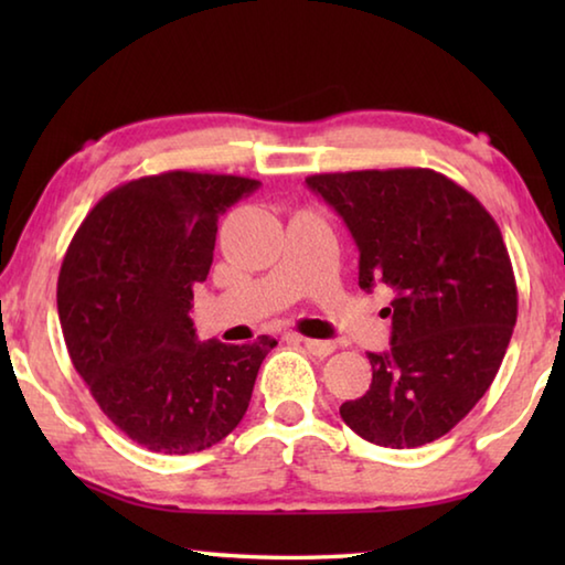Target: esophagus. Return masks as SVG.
I'll return each mask as SVG.
<instances>
[{
	"label": "esophagus",
	"mask_w": 565,
	"mask_h": 565,
	"mask_svg": "<svg viewBox=\"0 0 565 565\" xmlns=\"http://www.w3.org/2000/svg\"><path fill=\"white\" fill-rule=\"evenodd\" d=\"M294 341L303 343V349L313 353V356H329V353H333V349H337V343L331 341H319V339H306V337H291Z\"/></svg>",
	"instance_id": "obj_1"
}]
</instances>
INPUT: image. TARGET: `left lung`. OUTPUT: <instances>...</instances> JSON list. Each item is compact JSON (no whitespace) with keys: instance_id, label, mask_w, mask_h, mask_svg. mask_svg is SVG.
Instances as JSON below:
<instances>
[{"instance_id":"obj_1","label":"left lung","mask_w":565,"mask_h":565,"mask_svg":"<svg viewBox=\"0 0 565 565\" xmlns=\"http://www.w3.org/2000/svg\"><path fill=\"white\" fill-rule=\"evenodd\" d=\"M306 184L349 226L361 289L394 291L391 349L369 353L371 386L341 404L343 424L376 446L431 444L489 391L509 349L519 291L501 228L434 169L313 174Z\"/></svg>"}]
</instances>
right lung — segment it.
I'll return each instance as SVG.
<instances>
[{
	"instance_id": "right-lung-1",
	"label": "right lung",
	"mask_w": 565,
	"mask_h": 565,
	"mask_svg": "<svg viewBox=\"0 0 565 565\" xmlns=\"http://www.w3.org/2000/svg\"><path fill=\"white\" fill-rule=\"evenodd\" d=\"M259 181L167 171L109 191L66 248L56 309L74 369L134 444L196 454L244 418L276 341H199L194 286L212 269L216 222Z\"/></svg>"
}]
</instances>
